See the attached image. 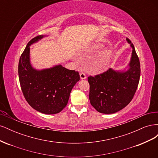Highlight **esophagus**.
<instances>
[{
  "label": "esophagus",
  "instance_id": "esophagus-1",
  "mask_svg": "<svg viewBox=\"0 0 158 158\" xmlns=\"http://www.w3.org/2000/svg\"><path fill=\"white\" fill-rule=\"evenodd\" d=\"M80 78L82 80H84L86 78V76H85V74L84 73H81L80 74Z\"/></svg>",
  "mask_w": 158,
  "mask_h": 158
}]
</instances>
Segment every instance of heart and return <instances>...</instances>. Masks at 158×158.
<instances>
[{"mask_svg":"<svg viewBox=\"0 0 158 158\" xmlns=\"http://www.w3.org/2000/svg\"><path fill=\"white\" fill-rule=\"evenodd\" d=\"M110 62L111 59L109 56H104L99 61V63L98 64V69L99 72L106 70L110 64Z\"/></svg>","mask_w":158,"mask_h":158,"instance_id":"1","label":"heart"}]
</instances>
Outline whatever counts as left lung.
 I'll return each instance as SVG.
<instances>
[{
	"label": "left lung",
	"mask_w": 158,
	"mask_h": 158,
	"mask_svg": "<svg viewBox=\"0 0 158 158\" xmlns=\"http://www.w3.org/2000/svg\"><path fill=\"white\" fill-rule=\"evenodd\" d=\"M132 51L131 60L123 70L109 69L94 77L89 76V99L92 106L101 113L113 114L125 107L135 95L140 76L139 59L133 44L127 38Z\"/></svg>",
	"instance_id": "1"
}]
</instances>
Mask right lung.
I'll list each match as a JSON object with an SVG mask.
<instances>
[{
    "label": "right lung",
    "instance_id": "add662e5",
    "mask_svg": "<svg viewBox=\"0 0 158 158\" xmlns=\"http://www.w3.org/2000/svg\"><path fill=\"white\" fill-rule=\"evenodd\" d=\"M47 36L38 35L28 43L19 60L18 76L23 94L30 106L40 113L52 114L66 106L80 75L61 64L41 70L31 65L30 46Z\"/></svg>",
    "mask_w": 158,
    "mask_h": 158
}]
</instances>
